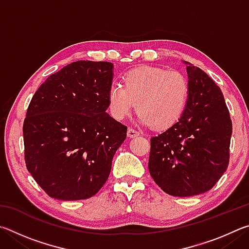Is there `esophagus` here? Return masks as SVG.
Wrapping results in <instances>:
<instances>
[{
    "mask_svg": "<svg viewBox=\"0 0 249 249\" xmlns=\"http://www.w3.org/2000/svg\"><path fill=\"white\" fill-rule=\"evenodd\" d=\"M127 136L130 137V138L136 137V136H140V132H138V130H136V129H134V128H128V130H127Z\"/></svg>",
    "mask_w": 249,
    "mask_h": 249,
    "instance_id": "34e87169",
    "label": "esophagus"
}]
</instances>
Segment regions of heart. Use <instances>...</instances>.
<instances>
[{"label": "heart", "mask_w": 249, "mask_h": 249, "mask_svg": "<svg viewBox=\"0 0 249 249\" xmlns=\"http://www.w3.org/2000/svg\"><path fill=\"white\" fill-rule=\"evenodd\" d=\"M189 94V82L182 73L144 66L126 72L123 84L115 82L109 87L108 105L112 115L122 120L137 103L142 124L166 129L182 117Z\"/></svg>", "instance_id": "obj_1"}]
</instances>
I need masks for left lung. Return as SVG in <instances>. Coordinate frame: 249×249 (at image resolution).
Here are the masks:
<instances>
[{
    "label": "left lung",
    "instance_id": "1",
    "mask_svg": "<svg viewBox=\"0 0 249 249\" xmlns=\"http://www.w3.org/2000/svg\"><path fill=\"white\" fill-rule=\"evenodd\" d=\"M190 94L181 119L150 138L148 169L168 195L192 196L212 189L230 162L231 120L220 87L189 62Z\"/></svg>",
    "mask_w": 249,
    "mask_h": 249
}]
</instances>
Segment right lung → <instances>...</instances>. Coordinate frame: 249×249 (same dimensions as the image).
Instances as JSON below:
<instances>
[{"label":"right lung","instance_id":"right-lung-1","mask_svg":"<svg viewBox=\"0 0 249 249\" xmlns=\"http://www.w3.org/2000/svg\"><path fill=\"white\" fill-rule=\"evenodd\" d=\"M113 64L80 60L46 79L28 105L25 162L39 187L58 200L96 195L127 127L107 113Z\"/></svg>","mask_w":249,"mask_h":249}]
</instances>
